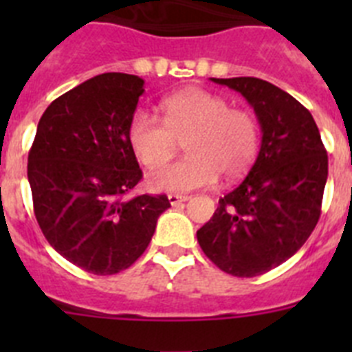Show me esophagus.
I'll return each mask as SVG.
<instances>
[{
	"mask_svg": "<svg viewBox=\"0 0 352 352\" xmlns=\"http://www.w3.org/2000/svg\"><path fill=\"white\" fill-rule=\"evenodd\" d=\"M167 199H169V203L173 204V206H178V204H182V203H185V201H188V195L169 194V195H167Z\"/></svg>",
	"mask_w": 352,
	"mask_h": 352,
	"instance_id": "34e87169",
	"label": "esophagus"
}]
</instances>
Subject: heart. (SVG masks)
<instances>
[{
    "label": "heart",
    "instance_id": "1",
    "mask_svg": "<svg viewBox=\"0 0 352 352\" xmlns=\"http://www.w3.org/2000/svg\"><path fill=\"white\" fill-rule=\"evenodd\" d=\"M162 121L146 111L130 118L126 139L130 149L148 169L173 158L178 142H185V160L148 174L155 192L185 194L214 183L217 176L234 182L248 173L261 146V123L247 107H231L219 93L186 89L164 98Z\"/></svg>",
    "mask_w": 352,
    "mask_h": 352
}]
</instances>
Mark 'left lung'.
<instances>
[{
    "label": "left lung",
    "instance_id": "1",
    "mask_svg": "<svg viewBox=\"0 0 352 352\" xmlns=\"http://www.w3.org/2000/svg\"><path fill=\"white\" fill-rule=\"evenodd\" d=\"M211 80L247 98L263 141L248 176L220 199L197 241L222 272L257 276L294 256L316 229L328 153L309 109L284 89L257 77Z\"/></svg>",
    "mask_w": 352,
    "mask_h": 352
}]
</instances>
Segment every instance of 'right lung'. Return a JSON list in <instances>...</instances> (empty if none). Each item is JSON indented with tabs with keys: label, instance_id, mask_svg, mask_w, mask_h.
<instances>
[{
	"label": "right lung",
	"instance_id": "obj_1",
	"mask_svg": "<svg viewBox=\"0 0 352 352\" xmlns=\"http://www.w3.org/2000/svg\"><path fill=\"white\" fill-rule=\"evenodd\" d=\"M144 80L109 72L58 96L28 155L33 210L58 254L95 275L130 268L148 248L167 195L125 199L142 179L126 139Z\"/></svg>",
	"mask_w": 352,
	"mask_h": 352
}]
</instances>
